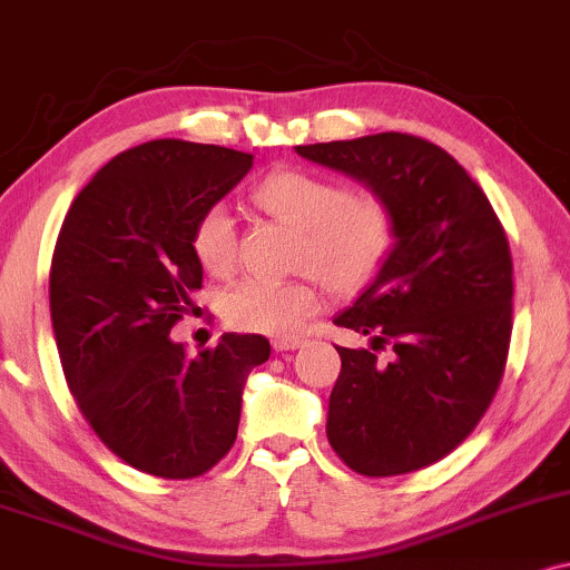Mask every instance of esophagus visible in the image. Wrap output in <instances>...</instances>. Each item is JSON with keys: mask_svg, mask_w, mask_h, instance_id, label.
Here are the masks:
<instances>
[{"mask_svg": "<svg viewBox=\"0 0 570 570\" xmlns=\"http://www.w3.org/2000/svg\"><path fill=\"white\" fill-rule=\"evenodd\" d=\"M305 342L299 337H273V351L276 353H284V351H297V347H303Z\"/></svg>", "mask_w": 570, "mask_h": 570, "instance_id": "1", "label": "esophagus"}]
</instances>
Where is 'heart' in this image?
I'll return each instance as SVG.
<instances>
[{"label":"heart","mask_w":570,"mask_h":570,"mask_svg":"<svg viewBox=\"0 0 570 570\" xmlns=\"http://www.w3.org/2000/svg\"><path fill=\"white\" fill-rule=\"evenodd\" d=\"M259 209L299 233L297 267L311 271L326 289L347 294L366 284L390 246V215L376 196L347 194L326 177L286 169L265 177L255 190ZM196 263L215 278L230 276L238 259L236 223L228 209L212 207L190 236ZM318 311L307 281L246 278L225 292L223 318L257 334L297 332Z\"/></svg>","instance_id":"obj_1"}]
</instances>
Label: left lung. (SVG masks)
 Listing matches in <instances>:
<instances>
[{
    "label": "left lung",
    "mask_w": 570,
    "mask_h": 570,
    "mask_svg": "<svg viewBox=\"0 0 570 570\" xmlns=\"http://www.w3.org/2000/svg\"><path fill=\"white\" fill-rule=\"evenodd\" d=\"M387 207L393 249L334 324L368 337L337 347L326 438L368 478L414 472L468 438L502 380L512 332L510 244L454 156L403 132L294 148ZM391 351L380 362L376 350Z\"/></svg>",
    "instance_id": "left-lung-1"
}]
</instances>
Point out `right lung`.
<instances>
[{
  "label": "right lung",
  "instance_id": "add662e5",
  "mask_svg": "<svg viewBox=\"0 0 570 570\" xmlns=\"http://www.w3.org/2000/svg\"><path fill=\"white\" fill-rule=\"evenodd\" d=\"M252 154L150 140L111 159L73 198L55 244L50 313L60 363L100 441L156 478L204 475L230 451L259 334L185 353L169 337L204 271L196 219L252 169Z\"/></svg>",
  "mask_w": 570,
  "mask_h": 570
}]
</instances>
